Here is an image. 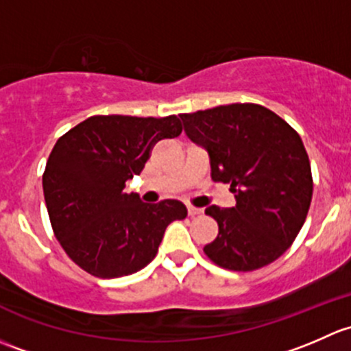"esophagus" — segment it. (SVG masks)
<instances>
[{
  "mask_svg": "<svg viewBox=\"0 0 351 351\" xmlns=\"http://www.w3.org/2000/svg\"><path fill=\"white\" fill-rule=\"evenodd\" d=\"M202 209L201 208H194V206H187V215L189 216H197L201 215Z\"/></svg>",
  "mask_w": 351,
  "mask_h": 351,
  "instance_id": "34e87169",
  "label": "esophagus"
}]
</instances>
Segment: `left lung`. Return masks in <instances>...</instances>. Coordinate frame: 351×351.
Wrapping results in <instances>:
<instances>
[{
    "mask_svg": "<svg viewBox=\"0 0 351 351\" xmlns=\"http://www.w3.org/2000/svg\"><path fill=\"white\" fill-rule=\"evenodd\" d=\"M191 142L208 152L211 179L230 184L237 206L206 208L218 237L204 254L223 269L248 272L287 250L313 197L301 136L274 111L252 103L180 114Z\"/></svg>",
    "mask_w": 351,
    "mask_h": 351,
    "instance_id": "1",
    "label": "left lung"
}]
</instances>
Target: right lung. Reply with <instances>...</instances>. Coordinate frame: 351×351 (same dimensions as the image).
I'll use <instances>...</instances> for the list:
<instances>
[{"instance_id":"1","label":"right lung","mask_w":351,"mask_h":351,"mask_svg":"<svg viewBox=\"0 0 351 351\" xmlns=\"http://www.w3.org/2000/svg\"><path fill=\"white\" fill-rule=\"evenodd\" d=\"M182 132L176 114L91 117L57 140L42 177L57 240L81 269L101 279L130 276L157 255L165 228L187 216L180 201L147 204L126 194L158 140Z\"/></svg>"}]
</instances>
